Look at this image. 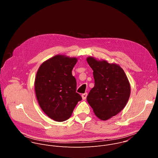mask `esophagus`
Here are the masks:
<instances>
[{"mask_svg":"<svg viewBox=\"0 0 158 158\" xmlns=\"http://www.w3.org/2000/svg\"><path fill=\"white\" fill-rule=\"evenodd\" d=\"M87 93H84V94H82V96H81L82 99H83V100H85V99H86V98H87Z\"/></svg>","mask_w":158,"mask_h":158,"instance_id":"34e87169","label":"esophagus"}]
</instances>
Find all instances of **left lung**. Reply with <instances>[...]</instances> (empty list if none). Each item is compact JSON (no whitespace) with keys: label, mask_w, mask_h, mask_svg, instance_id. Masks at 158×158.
I'll return each instance as SVG.
<instances>
[{"label":"left lung","mask_w":158,"mask_h":158,"mask_svg":"<svg viewBox=\"0 0 158 158\" xmlns=\"http://www.w3.org/2000/svg\"><path fill=\"white\" fill-rule=\"evenodd\" d=\"M87 61L93 70L94 87L87 101L96 116L106 121L114 116L126 106L131 93L128 79L121 67L106 60L89 57Z\"/></svg>","instance_id":"left-lung-1"}]
</instances>
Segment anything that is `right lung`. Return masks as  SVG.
Returning <instances> with one entry per match:
<instances>
[{"label": "right lung", "mask_w": 158, "mask_h": 158, "mask_svg": "<svg viewBox=\"0 0 158 158\" xmlns=\"http://www.w3.org/2000/svg\"><path fill=\"white\" fill-rule=\"evenodd\" d=\"M75 57L57 55L43 62L35 79V91L42 110L52 119H68L82 97L76 93L77 82L72 70Z\"/></svg>", "instance_id": "obj_1"}]
</instances>
